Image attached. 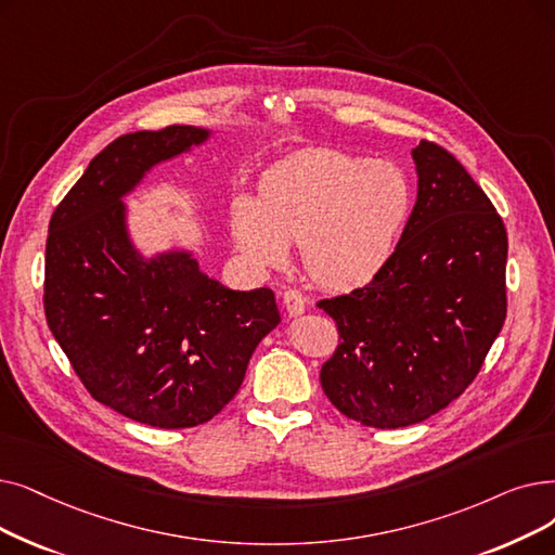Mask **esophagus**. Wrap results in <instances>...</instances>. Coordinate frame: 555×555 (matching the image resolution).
<instances>
[{
    "label": "esophagus",
    "mask_w": 555,
    "mask_h": 555,
    "mask_svg": "<svg viewBox=\"0 0 555 555\" xmlns=\"http://www.w3.org/2000/svg\"><path fill=\"white\" fill-rule=\"evenodd\" d=\"M283 306H285V310H287V315L297 318V315H301V312L306 310V299H304V295L297 293V291H285V293H283Z\"/></svg>",
    "instance_id": "esophagus-1"
}]
</instances>
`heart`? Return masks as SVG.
Returning <instances> with one entry per match:
<instances>
[{"label":"heart","instance_id":"heart-1","mask_svg":"<svg viewBox=\"0 0 555 555\" xmlns=\"http://www.w3.org/2000/svg\"><path fill=\"white\" fill-rule=\"evenodd\" d=\"M413 208L399 165L337 150H310L264 177L260 204L237 197L233 240L260 270L283 268L301 245L308 276L328 291L367 283L395 251Z\"/></svg>","mask_w":555,"mask_h":555}]
</instances>
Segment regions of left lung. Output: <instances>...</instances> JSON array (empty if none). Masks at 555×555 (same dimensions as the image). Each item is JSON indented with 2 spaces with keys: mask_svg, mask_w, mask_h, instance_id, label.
Wrapping results in <instances>:
<instances>
[{
  "mask_svg": "<svg viewBox=\"0 0 555 555\" xmlns=\"http://www.w3.org/2000/svg\"><path fill=\"white\" fill-rule=\"evenodd\" d=\"M413 158L417 202L392 256L367 285L318 301L340 333L322 390L374 428L424 422L461 397L508 306V235L490 197L438 142Z\"/></svg>",
  "mask_w": 555,
  "mask_h": 555,
  "instance_id": "8db88e82",
  "label": "left lung"
}]
</instances>
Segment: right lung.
I'll use <instances>...</instances> for the list:
<instances>
[{
	"label": "right lung",
	"mask_w": 555,
	"mask_h": 555,
	"mask_svg": "<svg viewBox=\"0 0 555 555\" xmlns=\"http://www.w3.org/2000/svg\"><path fill=\"white\" fill-rule=\"evenodd\" d=\"M206 138L172 125L115 138L56 206L44 249V318L92 399L133 422L190 428L218 415L279 322L270 287L237 293L188 254L144 262L119 197L158 160Z\"/></svg>",
	"instance_id": "add662e5"
}]
</instances>
